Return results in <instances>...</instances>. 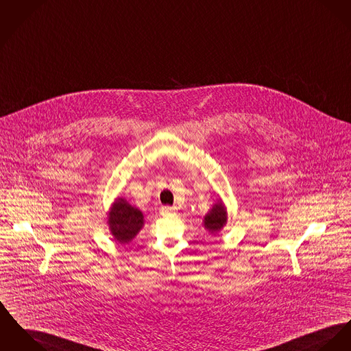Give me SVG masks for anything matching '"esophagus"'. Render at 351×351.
<instances>
[{"mask_svg":"<svg viewBox=\"0 0 351 351\" xmlns=\"http://www.w3.org/2000/svg\"><path fill=\"white\" fill-rule=\"evenodd\" d=\"M174 210H176V209L171 208V206H164V208H161V214H162V215H169V214H171Z\"/></svg>","mask_w":351,"mask_h":351,"instance_id":"obj_1","label":"esophagus"}]
</instances>
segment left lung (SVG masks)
Listing matches in <instances>:
<instances>
[{"mask_svg":"<svg viewBox=\"0 0 351 351\" xmlns=\"http://www.w3.org/2000/svg\"><path fill=\"white\" fill-rule=\"evenodd\" d=\"M225 222H226V211L221 204H217L211 209L210 213L205 217V228L211 233L219 232L221 228H223Z\"/></svg>","mask_w":351,"mask_h":351,"instance_id":"left-lung-1","label":"left lung"}]
</instances>
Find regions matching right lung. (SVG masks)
I'll return each mask as SVG.
<instances>
[{
	"instance_id": "1",
	"label": "right lung",
	"mask_w": 351,
	"mask_h": 351,
	"mask_svg": "<svg viewBox=\"0 0 351 351\" xmlns=\"http://www.w3.org/2000/svg\"><path fill=\"white\" fill-rule=\"evenodd\" d=\"M109 225L118 242L128 243L140 232L143 225V215L125 199L118 198L110 210Z\"/></svg>"
}]
</instances>
